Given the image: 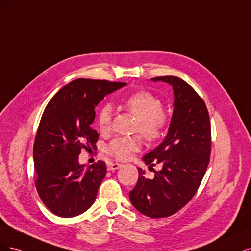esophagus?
<instances>
[{"label": "esophagus", "instance_id": "34e87169", "mask_svg": "<svg viewBox=\"0 0 251 251\" xmlns=\"http://www.w3.org/2000/svg\"><path fill=\"white\" fill-rule=\"evenodd\" d=\"M121 166H122V165L119 164V163H114V161H110V163L107 164V170H108V171H112V170L119 169Z\"/></svg>", "mask_w": 251, "mask_h": 251}]
</instances>
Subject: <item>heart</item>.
Wrapping results in <instances>:
<instances>
[{
	"label": "heart",
	"instance_id": "heart-1",
	"mask_svg": "<svg viewBox=\"0 0 251 251\" xmlns=\"http://www.w3.org/2000/svg\"><path fill=\"white\" fill-rule=\"evenodd\" d=\"M122 106L136 118L133 130L139 131L148 142L154 143L163 139L169 125V117L161 108L163 103L156 95L139 90L129 94L122 101ZM96 123L101 133H107L111 126V108L105 104L97 114ZM139 135L117 137L107 146V152L119 159H127L133 152L142 148Z\"/></svg>",
	"mask_w": 251,
	"mask_h": 251
}]
</instances>
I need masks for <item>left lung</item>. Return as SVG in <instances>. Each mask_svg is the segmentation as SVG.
Segmentation results:
<instances>
[{
	"instance_id": "obj_1",
	"label": "left lung",
	"mask_w": 251,
	"mask_h": 251,
	"mask_svg": "<svg viewBox=\"0 0 251 251\" xmlns=\"http://www.w3.org/2000/svg\"><path fill=\"white\" fill-rule=\"evenodd\" d=\"M151 79L173 86V117L164 142L143 157L149 169L156 164L163 169L149 179L139 168L129 197L143 215L164 218L178 212L196 194L209 163L212 132L206 105L190 84L174 76Z\"/></svg>"
}]
</instances>
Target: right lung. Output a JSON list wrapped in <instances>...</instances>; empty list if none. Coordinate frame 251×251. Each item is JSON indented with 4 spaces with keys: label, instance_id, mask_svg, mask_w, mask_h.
<instances>
[{
    "label": "right lung",
    "instance_id": "obj_1",
    "mask_svg": "<svg viewBox=\"0 0 251 251\" xmlns=\"http://www.w3.org/2000/svg\"><path fill=\"white\" fill-rule=\"evenodd\" d=\"M124 82L79 78L54 95L46 106L33 146L35 187L44 204L56 216L71 218L90 208L106 175L98 160L87 169L78 163L82 149L92 151L99 134L91 124L95 106Z\"/></svg>",
    "mask_w": 251,
    "mask_h": 251
}]
</instances>
